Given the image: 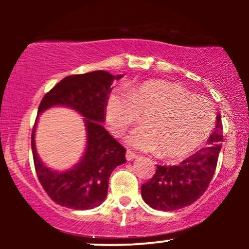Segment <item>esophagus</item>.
Returning a JSON list of instances; mask_svg holds the SVG:
<instances>
[{"label":"esophagus","mask_w":249,"mask_h":249,"mask_svg":"<svg viewBox=\"0 0 249 249\" xmlns=\"http://www.w3.org/2000/svg\"><path fill=\"white\" fill-rule=\"evenodd\" d=\"M136 158H138V156H137L136 153L131 152V151H127V152H126V160L127 161L133 160V159H136Z\"/></svg>","instance_id":"1"}]
</instances>
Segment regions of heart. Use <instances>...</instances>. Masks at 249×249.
<instances>
[{
    "label": "heart",
    "instance_id": "b5f03b06",
    "mask_svg": "<svg viewBox=\"0 0 249 249\" xmlns=\"http://www.w3.org/2000/svg\"><path fill=\"white\" fill-rule=\"evenodd\" d=\"M142 119V128L127 136L128 146L158 152L164 159L190 156L206 142L212 130L214 110L204 97L188 96L181 88L164 81H146L108 96L105 118L108 128L121 137Z\"/></svg>",
    "mask_w": 249,
    "mask_h": 249
}]
</instances>
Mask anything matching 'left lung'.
I'll return each instance as SVG.
<instances>
[{"label": "left lung", "mask_w": 249, "mask_h": 249, "mask_svg": "<svg viewBox=\"0 0 249 249\" xmlns=\"http://www.w3.org/2000/svg\"><path fill=\"white\" fill-rule=\"evenodd\" d=\"M221 116H216L213 133L208 138L210 146L182 160L179 165H157L153 178L142 185V198L154 210L172 212L188 205L207 190L218 162L221 150Z\"/></svg>", "instance_id": "8db88e82"}]
</instances>
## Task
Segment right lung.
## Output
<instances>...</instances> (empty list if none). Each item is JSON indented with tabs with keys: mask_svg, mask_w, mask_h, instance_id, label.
<instances>
[{
	"mask_svg": "<svg viewBox=\"0 0 249 249\" xmlns=\"http://www.w3.org/2000/svg\"><path fill=\"white\" fill-rule=\"evenodd\" d=\"M123 75L98 70L63 78L43 97L37 116L51 107H63L83 117L87 142L81 159L64 171L44 164L36 150L37 117L31 134V150L39 182L56 204L72 210H92L107 199L108 178L119 165L125 164V150L103 126L111 85Z\"/></svg>",
	"mask_w": 249,
	"mask_h": 249,
	"instance_id": "obj_1",
	"label": "right lung"
}]
</instances>
